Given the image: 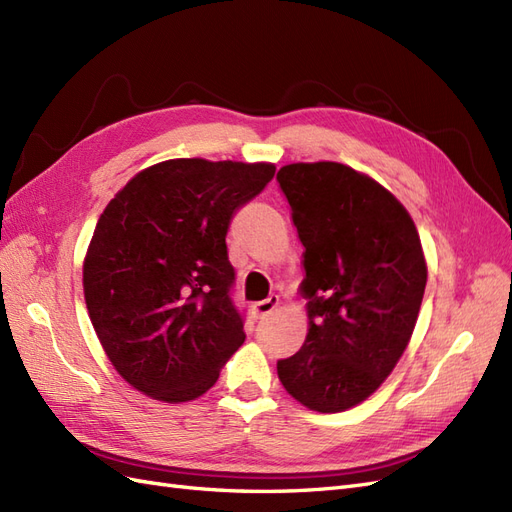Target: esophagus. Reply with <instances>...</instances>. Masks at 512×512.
I'll return each instance as SVG.
<instances>
[{"label":"esophagus","mask_w":512,"mask_h":512,"mask_svg":"<svg viewBox=\"0 0 512 512\" xmlns=\"http://www.w3.org/2000/svg\"><path fill=\"white\" fill-rule=\"evenodd\" d=\"M277 303H280V299L273 297V294H271L269 299L254 303V305H252V312H254V316H256V318H265V316H269V314H273V312H275Z\"/></svg>","instance_id":"34e87169"}]
</instances>
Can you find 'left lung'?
I'll return each mask as SVG.
<instances>
[{"label": "left lung", "mask_w": 512, "mask_h": 512, "mask_svg": "<svg viewBox=\"0 0 512 512\" xmlns=\"http://www.w3.org/2000/svg\"><path fill=\"white\" fill-rule=\"evenodd\" d=\"M277 183L305 247L309 318L277 376L303 406L344 412L378 389L410 342L427 284L421 239L404 205L350 166L288 164Z\"/></svg>", "instance_id": "1"}]
</instances>
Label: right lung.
Here are the masks:
<instances>
[{"label": "right lung", "mask_w": 512, "mask_h": 512, "mask_svg": "<svg viewBox=\"0 0 512 512\" xmlns=\"http://www.w3.org/2000/svg\"><path fill=\"white\" fill-rule=\"evenodd\" d=\"M273 175L265 162L168 160L106 205L83 265L85 303L134 389L166 404L196 399L245 342L226 235Z\"/></svg>", "instance_id": "right-lung-1"}]
</instances>
